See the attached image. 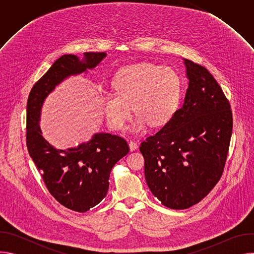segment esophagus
Masks as SVG:
<instances>
[{
  "mask_svg": "<svg viewBox=\"0 0 254 254\" xmlns=\"http://www.w3.org/2000/svg\"><path fill=\"white\" fill-rule=\"evenodd\" d=\"M128 146H129L130 151H134V150L137 149V142L134 141V140H130V141L128 142Z\"/></svg>",
  "mask_w": 254,
  "mask_h": 254,
  "instance_id": "34e87169",
  "label": "esophagus"
}]
</instances>
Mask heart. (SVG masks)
<instances>
[{
	"label": "heart",
	"instance_id": "1",
	"mask_svg": "<svg viewBox=\"0 0 254 254\" xmlns=\"http://www.w3.org/2000/svg\"><path fill=\"white\" fill-rule=\"evenodd\" d=\"M115 93L103 95L102 106L107 124L122 129L130 117V108L138 118L135 127L143 123L160 127L174 115L180 97V78L170 67L139 63L120 70L114 78Z\"/></svg>",
	"mask_w": 254,
	"mask_h": 254
}]
</instances>
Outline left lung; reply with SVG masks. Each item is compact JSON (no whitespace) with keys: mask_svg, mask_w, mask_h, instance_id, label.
<instances>
[{"mask_svg":"<svg viewBox=\"0 0 254 254\" xmlns=\"http://www.w3.org/2000/svg\"><path fill=\"white\" fill-rule=\"evenodd\" d=\"M189 87L184 104L140 143L147 184L164 206L187 209L220 180L232 134L229 100L204 66L185 59Z\"/></svg>","mask_w":254,"mask_h":254,"instance_id":"8db88e82","label":"left lung"}]
</instances>
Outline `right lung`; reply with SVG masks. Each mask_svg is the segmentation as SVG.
Wrapping results in <instances>:
<instances>
[{
    "label": "right lung",
    "instance_id": "obj_1",
    "mask_svg": "<svg viewBox=\"0 0 254 254\" xmlns=\"http://www.w3.org/2000/svg\"><path fill=\"white\" fill-rule=\"evenodd\" d=\"M106 54L85 52L80 60L68 54L58 58L36 82L28 96L26 143L49 193L64 207L86 212L106 196L113 167L129 151L121 135L96 133L77 148L58 150L43 138L38 125L46 96L64 78L94 68Z\"/></svg>",
    "mask_w": 254,
    "mask_h": 254
}]
</instances>
